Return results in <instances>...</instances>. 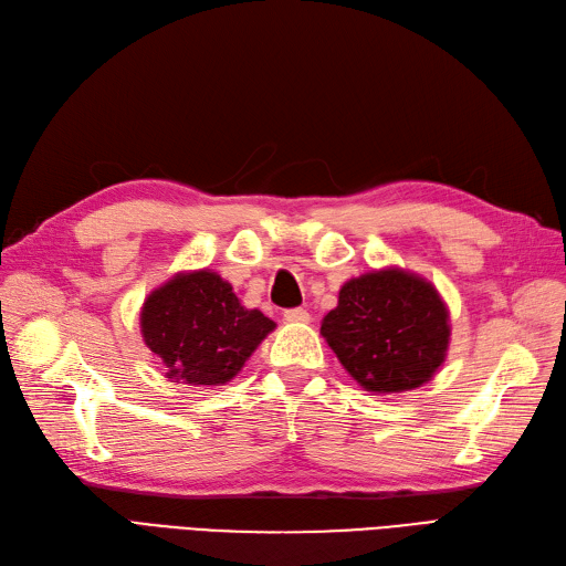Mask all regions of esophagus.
Returning <instances> with one entry per match:
<instances>
[{
    "mask_svg": "<svg viewBox=\"0 0 566 566\" xmlns=\"http://www.w3.org/2000/svg\"><path fill=\"white\" fill-rule=\"evenodd\" d=\"M283 318L290 321V323H306V321H310V312L302 310V306H297V310H285Z\"/></svg>",
    "mask_w": 566,
    "mask_h": 566,
    "instance_id": "1",
    "label": "esophagus"
}]
</instances>
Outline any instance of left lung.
<instances>
[{"label":"left lung","instance_id":"obj_1","mask_svg":"<svg viewBox=\"0 0 566 566\" xmlns=\"http://www.w3.org/2000/svg\"><path fill=\"white\" fill-rule=\"evenodd\" d=\"M321 335L366 391L399 394L430 382L447 361L449 306L427 279L387 266L339 287Z\"/></svg>","mask_w":566,"mask_h":566}]
</instances>
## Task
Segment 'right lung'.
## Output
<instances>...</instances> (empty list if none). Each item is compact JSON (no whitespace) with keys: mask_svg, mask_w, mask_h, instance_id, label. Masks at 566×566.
Instances as JSON below:
<instances>
[{"mask_svg":"<svg viewBox=\"0 0 566 566\" xmlns=\"http://www.w3.org/2000/svg\"><path fill=\"white\" fill-rule=\"evenodd\" d=\"M139 321L167 378L193 387L231 382L276 328L260 310H245L231 283L212 269L181 271L165 281L146 297Z\"/></svg>","mask_w":566,"mask_h":566,"instance_id":"obj_1","label":"right lung"}]
</instances>
